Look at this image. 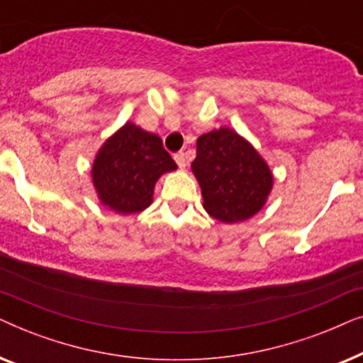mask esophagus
I'll return each mask as SVG.
<instances>
[{
  "label": "esophagus",
  "instance_id": "1",
  "mask_svg": "<svg viewBox=\"0 0 363 363\" xmlns=\"http://www.w3.org/2000/svg\"><path fill=\"white\" fill-rule=\"evenodd\" d=\"M173 158H175L177 165L180 167V168H185L186 167V157H185V153H183V152L175 153V155H173Z\"/></svg>",
  "mask_w": 363,
  "mask_h": 363
}]
</instances>
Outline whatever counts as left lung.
<instances>
[{"label":"left lung","mask_w":363,"mask_h":363,"mask_svg":"<svg viewBox=\"0 0 363 363\" xmlns=\"http://www.w3.org/2000/svg\"><path fill=\"white\" fill-rule=\"evenodd\" d=\"M191 170L201 186L203 208L223 223L255 216L272 190L267 163L228 127L198 137Z\"/></svg>","instance_id":"1"}]
</instances>
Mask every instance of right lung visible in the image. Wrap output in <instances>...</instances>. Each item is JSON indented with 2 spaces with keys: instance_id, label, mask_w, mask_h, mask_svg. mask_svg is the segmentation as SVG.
Masks as SVG:
<instances>
[{
  "instance_id": "1",
  "label": "right lung",
  "mask_w": 363,
  "mask_h": 363,
  "mask_svg": "<svg viewBox=\"0 0 363 363\" xmlns=\"http://www.w3.org/2000/svg\"><path fill=\"white\" fill-rule=\"evenodd\" d=\"M173 170L177 163L162 138L127 122L99 150L92 182L104 205L130 215L150 206L157 180Z\"/></svg>"
}]
</instances>
